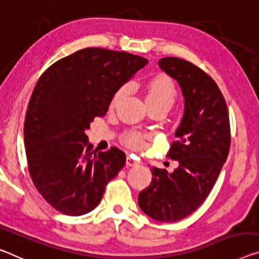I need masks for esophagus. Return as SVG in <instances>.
Segmentation results:
<instances>
[{"label":"esophagus","instance_id":"34e87169","mask_svg":"<svg viewBox=\"0 0 259 259\" xmlns=\"http://www.w3.org/2000/svg\"><path fill=\"white\" fill-rule=\"evenodd\" d=\"M126 164L128 166H134V165L140 164V161H139L138 158L133 157V156H127L126 157Z\"/></svg>","mask_w":259,"mask_h":259}]
</instances>
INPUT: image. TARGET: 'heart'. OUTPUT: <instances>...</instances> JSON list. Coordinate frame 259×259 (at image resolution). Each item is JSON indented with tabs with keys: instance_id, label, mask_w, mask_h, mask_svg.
I'll return each mask as SVG.
<instances>
[{
	"instance_id": "heart-1",
	"label": "heart",
	"mask_w": 259,
	"mask_h": 259,
	"mask_svg": "<svg viewBox=\"0 0 259 259\" xmlns=\"http://www.w3.org/2000/svg\"><path fill=\"white\" fill-rule=\"evenodd\" d=\"M127 88H122L117 91L114 95L113 103L119 101L126 93ZM146 102L148 106H163L170 110L177 98V90L170 78L158 75L149 79L146 84ZM125 142L131 147L137 149L145 148V135L137 131H131L125 135Z\"/></svg>"
}]
</instances>
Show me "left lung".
Returning <instances> with one entry per match:
<instances>
[{
    "instance_id": "1",
    "label": "left lung",
    "mask_w": 259,
    "mask_h": 259,
    "mask_svg": "<svg viewBox=\"0 0 259 259\" xmlns=\"http://www.w3.org/2000/svg\"><path fill=\"white\" fill-rule=\"evenodd\" d=\"M160 68L178 83L184 113L168 157L172 172L152 168L153 180L139 193L143 213L160 222H175L193 213L212 191L230 147L228 109L213 78L180 58H162Z\"/></svg>"
}]
</instances>
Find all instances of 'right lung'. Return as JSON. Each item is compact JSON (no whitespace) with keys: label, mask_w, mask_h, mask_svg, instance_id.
Returning <instances> with one entry per match:
<instances>
[{"label":"right lung","mask_w":259,"mask_h":259,"mask_svg":"<svg viewBox=\"0 0 259 259\" xmlns=\"http://www.w3.org/2000/svg\"><path fill=\"white\" fill-rule=\"evenodd\" d=\"M147 63L126 52L90 47L53 63L39 78L27 106L24 143L34 186L59 212L89 213L125 165L126 155L116 147L93 150L85 131Z\"/></svg>","instance_id":"add662e5"}]
</instances>
